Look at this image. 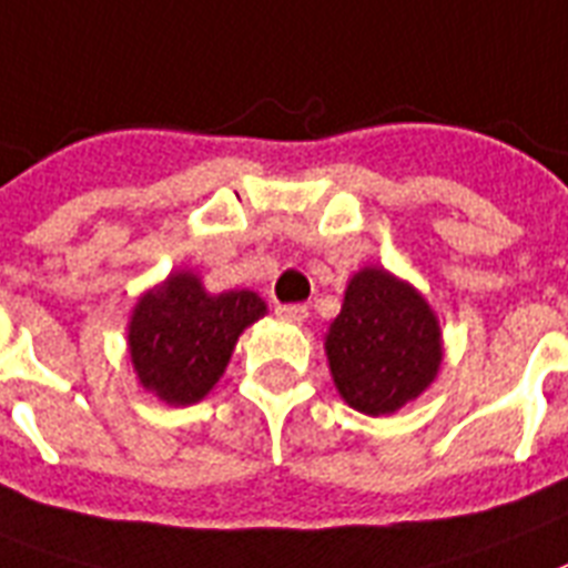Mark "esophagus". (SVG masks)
Here are the masks:
<instances>
[{"label":"esophagus","mask_w":568,"mask_h":568,"mask_svg":"<svg viewBox=\"0 0 568 568\" xmlns=\"http://www.w3.org/2000/svg\"><path fill=\"white\" fill-rule=\"evenodd\" d=\"M281 318H287V322H295V325H302L304 318H307V307L304 304H278L275 307Z\"/></svg>","instance_id":"obj_1"}]
</instances>
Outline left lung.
Instances as JSON below:
<instances>
[{"mask_svg":"<svg viewBox=\"0 0 568 568\" xmlns=\"http://www.w3.org/2000/svg\"><path fill=\"white\" fill-rule=\"evenodd\" d=\"M325 351L342 400L372 418L426 392L444 357L433 307L383 266H365L348 281Z\"/></svg>","mask_w":568,"mask_h":568,"instance_id":"left-lung-1","label":"left lung"}]
</instances>
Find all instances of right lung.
Instances as JSON below:
<instances>
[{"instance_id": "add662e5", "label": "right lung", "mask_w": 568, "mask_h": 568, "mask_svg": "<svg viewBox=\"0 0 568 568\" xmlns=\"http://www.w3.org/2000/svg\"><path fill=\"white\" fill-rule=\"evenodd\" d=\"M264 313V298L252 290L211 295L194 273H171L130 316L135 377L171 406L203 400L226 372L237 336Z\"/></svg>"}]
</instances>
